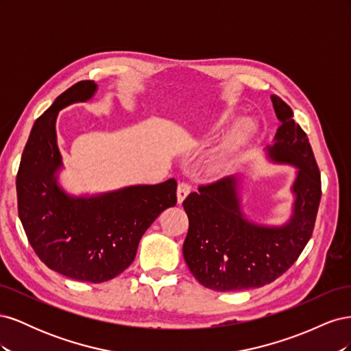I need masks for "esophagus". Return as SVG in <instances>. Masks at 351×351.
Wrapping results in <instances>:
<instances>
[{
    "label": "esophagus",
    "mask_w": 351,
    "mask_h": 351,
    "mask_svg": "<svg viewBox=\"0 0 351 351\" xmlns=\"http://www.w3.org/2000/svg\"><path fill=\"white\" fill-rule=\"evenodd\" d=\"M190 190H192V186L186 182H182L177 187V199H178V204H183V200L187 197V195L190 193Z\"/></svg>",
    "instance_id": "esophagus-1"
}]
</instances>
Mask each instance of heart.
Instances as JSON below:
<instances>
[{
  "label": "heart",
  "instance_id": "b5f03b06",
  "mask_svg": "<svg viewBox=\"0 0 351 351\" xmlns=\"http://www.w3.org/2000/svg\"><path fill=\"white\" fill-rule=\"evenodd\" d=\"M227 117H224V120ZM249 133V125H240L230 136L226 137V141L222 142L214 154L210 155L209 159V171L214 174H222L232 165L234 161L237 147L244 142Z\"/></svg>",
  "mask_w": 351,
  "mask_h": 351
}]
</instances>
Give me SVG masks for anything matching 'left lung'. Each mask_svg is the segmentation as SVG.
<instances>
[{
  "label": "left lung",
  "mask_w": 351,
  "mask_h": 351,
  "mask_svg": "<svg viewBox=\"0 0 351 351\" xmlns=\"http://www.w3.org/2000/svg\"><path fill=\"white\" fill-rule=\"evenodd\" d=\"M281 121L268 155L275 162L293 164L297 171L294 209L282 227H263L244 218L237 178L224 177L199 186L183 202L189 231L184 261L206 289L237 291L271 284L289 269L311 240L321 202V173L312 146L293 110L277 95L271 97Z\"/></svg>",
  "instance_id": "1"
}]
</instances>
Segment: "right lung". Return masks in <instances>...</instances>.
I'll use <instances>...</instances> for the list:
<instances>
[{
    "mask_svg": "<svg viewBox=\"0 0 351 351\" xmlns=\"http://www.w3.org/2000/svg\"><path fill=\"white\" fill-rule=\"evenodd\" d=\"M95 90L93 80L77 82L35 121L16 184L19 217L39 259L69 278L98 284L130 267L145 231L177 204V182L169 178L92 197H71L58 187V111L90 99Z\"/></svg>",
    "mask_w": 351,
    "mask_h": 351,
    "instance_id": "right-lung-1",
    "label": "right lung"
}]
</instances>
